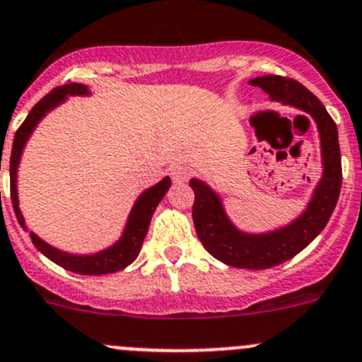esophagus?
Here are the masks:
<instances>
[{
	"label": "esophagus",
	"mask_w": 362,
	"mask_h": 362,
	"mask_svg": "<svg viewBox=\"0 0 362 362\" xmlns=\"http://www.w3.org/2000/svg\"><path fill=\"white\" fill-rule=\"evenodd\" d=\"M170 175H171V180H173L175 184H184V182H187L189 178V170L185 166L177 164V166L171 168Z\"/></svg>",
	"instance_id": "esophagus-1"
}]
</instances>
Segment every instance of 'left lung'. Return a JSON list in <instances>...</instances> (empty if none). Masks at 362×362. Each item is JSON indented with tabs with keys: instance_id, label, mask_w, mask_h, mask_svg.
<instances>
[{
	"instance_id": "left-lung-1",
	"label": "left lung",
	"mask_w": 362,
	"mask_h": 362,
	"mask_svg": "<svg viewBox=\"0 0 362 362\" xmlns=\"http://www.w3.org/2000/svg\"><path fill=\"white\" fill-rule=\"evenodd\" d=\"M249 84L262 88L270 100L296 107L313 118L320 134L324 166L306 210L286 226L267 233L240 231L226 216L221 196L210 185L198 178L189 182L194 191L192 221L203 247L230 267L262 270L293 258L329 223L341 189V153L334 120L324 104L299 81L281 76H262L251 79Z\"/></svg>"
}]
</instances>
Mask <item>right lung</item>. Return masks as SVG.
Returning a JSON list of instances; mask_svg holds the SVG:
<instances>
[{"label":"right lung","mask_w":362,"mask_h":362,"mask_svg":"<svg viewBox=\"0 0 362 362\" xmlns=\"http://www.w3.org/2000/svg\"><path fill=\"white\" fill-rule=\"evenodd\" d=\"M69 95H90V90H88V86H84V84L81 83H69L63 84V86L54 88V90L49 92L40 103L35 104L33 110H31L30 115L26 117V120H24L23 125L17 129L16 138H13L12 156H10V196H12L13 212H16L17 221H19V224L24 230H28V226L26 223H24L23 212H21L19 209V196H17V168H19L21 156H23L24 145H26V141L30 139L31 132L35 131L38 122H40L49 111H52L56 106L65 103ZM170 185L171 178L164 177L159 184L143 191L141 194H139V198L136 199L134 205H132V210L127 217V224H125L122 237L118 238L113 245L103 249V251L92 252V255H72V252L59 251V249L52 247L51 244L42 240V238L38 237L37 233H33V231H30L31 242H33L35 247H37L42 255L47 256L51 262L63 267V269L70 270V272H76V274L100 276L118 272V270L125 269V267L131 265V263L138 258L139 251H141L143 240H145L146 233H148L150 219H152L157 205H159L160 199L164 198V194L168 192Z\"/></svg>","instance_id":"right-lung-1"}]
</instances>
